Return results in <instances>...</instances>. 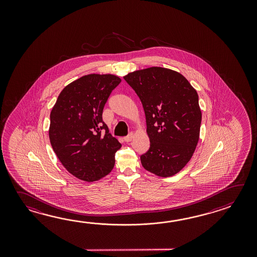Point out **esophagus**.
<instances>
[{
  "label": "esophagus",
  "mask_w": 257,
  "mask_h": 257,
  "mask_svg": "<svg viewBox=\"0 0 257 257\" xmlns=\"http://www.w3.org/2000/svg\"><path fill=\"white\" fill-rule=\"evenodd\" d=\"M132 139H133V134L131 133L128 136H126L124 138V141L126 142H131V141H132Z\"/></svg>",
  "instance_id": "obj_1"
}]
</instances>
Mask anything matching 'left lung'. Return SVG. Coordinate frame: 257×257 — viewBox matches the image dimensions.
Wrapping results in <instances>:
<instances>
[{
	"label": "left lung",
	"mask_w": 257,
	"mask_h": 257,
	"mask_svg": "<svg viewBox=\"0 0 257 257\" xmlns=\"http://www.w3.org/2000/svg\"><path fill=\"white\" fill-rule=\"evenodd\" d=\"M145 112L150 149L141 156L144 169L173 176L190 161L197 148L202 114L197 91L177 71L151 67L126 74Z\"/></svg>",
	"instance_id": "8db88e82"
}]
</instances>
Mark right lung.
<instances>
[{
  "mask_svg": "<svg viewBox=\"0 0 257 257\" xmlns=\"http://www.w3.org/2000/svg\"><path fill=\"white\" fill-rule=\"evenodd\" d=\"M120 82L113 74L84 75L60 92L51 110V146L66 170L81 180H99L114 168L121 144L111 136L102 114Z\"/></svg>",
  "mask_w": 257,
  "mask_h": 257,
  "instance_id": "obj_1",
  "label": "right lung"
}]
</instances>
